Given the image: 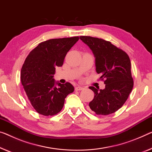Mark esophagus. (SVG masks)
I'll use <instances>...</instances> for the list:
<instances>
[{"mask_svg":"<svg viewBox=\"0 0 152 152\" xmlns=\"http://www.w3.org/2000/svg\"><path fill=\"white\" fill-rule=\"evenodd\" d=\"M83 89V88L81 87V86H77V87H75V90L76 91H80V90H82Z\"/></svg>","mask_w":152,"mask_h":152,"instance_id":"34e87169","label":"esophagus"}]
</instances>
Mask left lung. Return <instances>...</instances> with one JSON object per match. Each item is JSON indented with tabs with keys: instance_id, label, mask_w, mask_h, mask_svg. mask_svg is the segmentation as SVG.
Masks as SVG:
<instances>
[{
	"instance_id": "obj_1",
	"label": "left lung",
	"mask_w": 152,
	"mask_h": 152,
	"mask_svg": "<svg viewBox=\"0 0 152 152\" xmlns=\"http://www.w3.org/2000/svg\"><path fill=\"white\" fill-rule=\"evenodd\" d=\"M80 39L92 50L96 71L105 84L104 90L89 87L94 92L90 108L96 115L115 113L126 101L134 85L130 58L110 41L89 36H81Z\"/></svg>"
}]
</instances>
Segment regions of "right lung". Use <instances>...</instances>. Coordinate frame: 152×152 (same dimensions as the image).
<instances>
[{
    "instance_id": "1",
    "label": "right lung",
    "mask_w": 152,
    "mask_h": 152,
    "mask_svg": "<svg viewBox=\"0 0 152 152\" xmlns=\"http://www.w3.org/2000/svg\"><path fill=\"white\" fill-rule=\"evenodd\" d=\"M79 39L73 37L41 42L26 58L21 81L30 104L41 115H56L62 110L65 98L74 91L71 83H56L53 77L56 67L62 66L67 52Z\"/></svg>"
}]
</instances>
